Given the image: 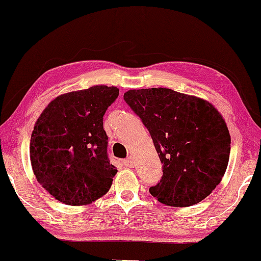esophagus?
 <instances>
[{
  "instance_id": "obj_1",
  "label": "esophagus",
  "mask_w": 261,
  "mask_h": 261,
  "mask_svg": "<svg viewBox=\"0 0 261 261\" xmlns=\"http://www.w3.org/2000/svg\"><path fill=\"white\" fill-rule=\"evenodd\" d=\"M123 165H124V167H127V169H133V167H134L133 156H129V158H128L127 160H124Z\"/></svg>"
}]
</instances>
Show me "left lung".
<instances>
[{"mask_svg": "<svg viewBox=\"0 0 261 261\" xmlns=\"http://www.w3.org/2000/svg\"><path fill=\"white\" fill-rule=\"evenodd\" d=\"M123 99L151 134L163 177L149 192L163 204H197L215 190L230 153L227 123L215 107L166 88L124 92Z\"/></svg>", "mask_w": 261, "mask_h": 261, "instance_id": "8db88e82", "label": "left lung"}]
</instances>
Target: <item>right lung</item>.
<instances>
[{
    "mask_svg": "<svg viewBox=\"0 0 261 261\" xmlns=\"http://www.w3.org/2000/svg\"><path fill=\"white\" fill-rule=\"evenodd\" d=\"M119 89L94 85L59 95L42 110L32 132L34 176L57 201L85 205L109 191L117 170L107 154L103 115Z\"/></svg>",
    "mask_w": 261,
    "mask_h": 261,
    "instance_id": "1",
    "label": "right lung"
}]
</instances>
